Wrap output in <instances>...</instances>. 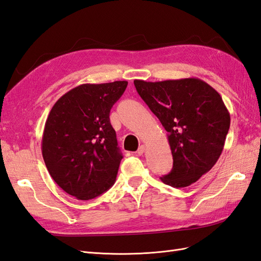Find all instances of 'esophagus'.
<instances>
[{"instance_id": "34e87169", "label": "esophagus", "mask_w": 261, "mask_h": 261, "mask_svg": "<svg viewBox=\"0 0 261 261\" xmlns=\"http://www.w3.org/2000/svg\"><path fill=\"white\" fill-rule=\"evenodd\" d=\"M145 151H146V146H145V145H141V146L138 148V150H137V153H138L139 155H141Z\"/></svg>"}]
</instances>
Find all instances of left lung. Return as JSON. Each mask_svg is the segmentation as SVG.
<instances>
[{"instance_id":"8db88e82","label":"left lung","mask_w":261,"mask_h":261,"mask_svg":"<svg viewBox=\"0 0 261 261\" xmlns=\"http://www.w3.org/2000/svg\"><path fill=\"white\" fill-rule=\"evenodd\" d=\"M134 85L168 134L173 168L161 178L186 187L211 170L222 153L231 117L216 89L198 78Z\"/></svg>"}]
</instances>
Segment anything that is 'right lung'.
<instances>
[{"mask_svg": "<svg viewBox=\"0 0 261 261\" xmlns=\"http://www.w3.org/2000/svg\"><path fill=\"white\" fill-rule=\"evenodd\" d=\"M127 82L84 84L55 102L46 118L42 156L63 191L89 200L111 187L122 160L110 111Z\"/></svg>", "mask_w": 261, "mask_h": 261, "instance_id": "obj_1", "label": "right lung"}]
</instances>
